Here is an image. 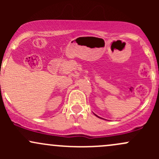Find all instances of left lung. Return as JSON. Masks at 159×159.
Here are the masks:
<instances>
[{
	"mask_svg": "<svg viewBox=\"0 0 159 159\" xmlns=\"http://www.w3.org/2000/svg\"><path fill=\"white\" fill-rule=\"evenodd\" d=\"M94 115H96V116H97L98 118H100V117H99V116H98V115H95V114H94Z\"/></svg>",
	"mask_w": 159,
	"mask_h": 159,
	"instance_id": "left-lung-1",
	"label": "left lung"
}]
</instances>
